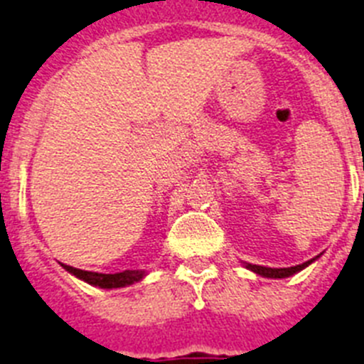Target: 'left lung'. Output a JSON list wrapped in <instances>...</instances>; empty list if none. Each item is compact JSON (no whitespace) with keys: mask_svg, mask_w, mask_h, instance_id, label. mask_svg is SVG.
<instances>
[{"mask_svg":"<svg viewBox=\"0 0 364 364\" xmlns=\"http://www.w3.org/2000/svg\"><path fill=\"white\" fill-rule=\"evenodd\" d=\"M315 259L306 260V262H302V264L297 266H291V268H266V266H257V264H246L247 269H252V272L259 273L262 277H269V279H284V277H290L294 273L301 272V269L306 268L308 264H311Z\"/></svg>","mask_w":364,"mask_h":364,"instance_id":"8db88e82","label":"left lung"}]
</instances>
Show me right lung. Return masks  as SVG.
<instances>
[{"instance_id":"obj_1","label":"right lung","mask_w":364,"mask_h":364,"mask_svg":"<svg viewBox=\"0 0 364 364\" xmlns=\"http://www.w3.org/2000/svg\"><path fill=\"white\" fill-rule=\"evenodd\" d=\"M69 273L76 275L82 281L89 282L92 286H100V288H122V286H129L133 282H138L144 279L146 273L140 269H125L122 273H96V272H85V269L73 268L69 264H62Z\"/></svg>"}]
</instances>
